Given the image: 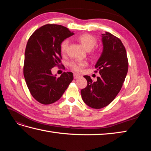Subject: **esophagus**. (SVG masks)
Returning a JSON list of instances; mask_svg holds the SVG:
<instances>
[{
	"label": "esophagus",
	"instance_id": "obj_1",
	"mask_svg": "<svg viewBox=\"0 0 151 151\" xmlns=\"http://www.w3.org/2000/svg\"><path fill=\"white\" fill-rule=\"evenodd\" d=\"M73 77H74V78H75V79H77V78H78L80 77V75H78V74L75 73L73 75Z\"/></svg>",
	"mask_w": 151,
	"mask_h": 151
}]
</instances>
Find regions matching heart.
<instances>
[{"mask_svg": "<svg viewBox=\"0 0 151 151\" xmlns=\"http://www.w3.org/2000/svg\"><path fill=\"white\" fill-rule=\"evenodd\" d=\"M76 40L81 43L86 50L88 51H91V50L93 49L97 43V39L93 36L89 34H82L78 35L76 37ZM68 45V40H64L61 42L60 45V49L62 54H65L67 52ZM91 55L93 56H95L97 55V54L94 51H92ZM69 65L72 70H75V72L80 73L87 65V62L86 61H73V62H70L69 63Z\"/></svg>", "mask_w": 151, "mask_h": 151, "instance_id": "1", "label": "heart"}]
</instances>
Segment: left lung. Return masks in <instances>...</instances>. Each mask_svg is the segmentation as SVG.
<instances>
[{
    "mask_svg": "<svg viewBox=\"0 0 151 151\" xmlns=\"http://www.w3.org/2000/svg\"><path fill=\"white\" fill-rule=\"evenodd\" d=\"M103 50L95 68L100 74L97 81L85 75L88 85L81 90L82 100L95 109L106 107L114 100L123 86L129 67L127 51L121 41L106 32L102 34Z\"/></svg>",
    "mask_w": 151,
    "mask_h": 151,
    "instance_id": "obj_1",
    "label": "left lung"
}]
</instances>
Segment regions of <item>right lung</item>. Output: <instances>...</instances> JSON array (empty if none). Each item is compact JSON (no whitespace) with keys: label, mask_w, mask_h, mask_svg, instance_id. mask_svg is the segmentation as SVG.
<instances>
[{"label":"right lung","mask_w":151,"mask_h":151,"mask_svg":"<svg viewBox=\"0 0 151 151\" xmlns=\"http://www.w3.org/2000/svg\"><path fill=\"white\" fill-rule=\"evenodd\" d=\"M73 34L62 25L47 24L37 29L28 39L23 74L31 95L41 104L58 101L73 80L71 72H64L58 78L51 73L52 68L61 63V42Z\"/></svg>","instance_id":"1"}]
</instances>
